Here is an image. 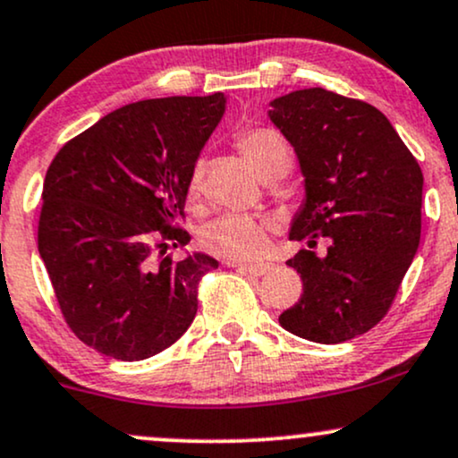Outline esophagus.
Here are the masks:
<instances>
[{
  "label": "esophagus",
  "instance_id": "34e87169",
  "mask_svg": "<svg viewBox=\"0 0 458 458\" xmlns=\"http://www.w3.org/2000/svg\"><path fill=\"white\" fill-rule=\"evenodd\" d=\"M233 264V267L239 268L241 273L245 275H251V277H260V275H264L271 268V264H236V262H228Z\"/></svg>",
  "mask_w": 458,
  "mask_h": 458
}]
</instances>
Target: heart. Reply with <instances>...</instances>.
Here are the masks:
<instances>
[{
	"label": "heart",
	"instance_id": "obj_1",
	"mask_svg": "<svg viewBox=\"0 0 458 458\" xmlns=\"http://www.w3.org/2000/svg\"><path fill=\"white\" fill-rule=\"evenodd\" d=\"M239 148L264 181L282 179L292 168V151L275 130L256 128L239 136ZM202 185V162H198L190 176V191L196 194ZM268 228L267 219L243 213H225L213 219L202 230V245L215 256L225 260H253L267 250Z\"/></svg>",
	"mask_w": 458,
	"mask_h": 458
}]
</instances>
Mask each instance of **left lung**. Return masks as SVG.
<instances>
[{
  "label": "left lung",
  "instance_id": "1",
  "mask_svg": "<svg viewBox=\"0 0 458 458\" xmlns=\"http://www.w3.org/2000/svg\"><path fill=\"white\" fill-rule=\"evenodd\" d=\"M268 119L294 148L305 198L290 241L307 250L288 267L302 294L279 316L288 333L344 344L386 316L420 243L422 170L386 114L322 87L268 102ZM319 235L329 250H310Z\"/></svg>",
  "mask_w": 458,
  "mask_h": 458
}]
</instances>
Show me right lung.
<instances>
[{"instance_id": "right-lung-1", "label": "right lung", "mask_w": 458, "mask_h": 458, "mask_svg": "<svg viewBox=\"0 0 458 458\" xmlns=\"http://www.w3.org/2000/svg\"><path fill=\"white\" fill-rule=\"evenodd\" d=\"M228 98L174 96L121 106L62 147L47 170L38 251L65 322L117 360L170 348L198 311V282L219 262L153 251L190 234L173 225ZM176 247V245H174Z\"/></svg>"}]
</instances>
